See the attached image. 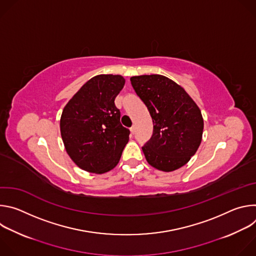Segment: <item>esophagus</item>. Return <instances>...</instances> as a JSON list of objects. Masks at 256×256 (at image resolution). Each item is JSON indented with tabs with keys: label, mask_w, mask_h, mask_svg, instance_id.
I'll return each mask as SVG.
<instances>
[{
	"label": "esophagus",
	"mask_w": 256,
	"mask_h": 256,
	"mask_svg": "<svg viewBox=\"0 0 256 256\" xmlns=\"http://www.w3.org/2000/svg\"><path fill=\"white\" fill-rule=\"evenodd\" d=\"M130 132L134 134V132H136V126H132L130 128Z\"/></svg>",
	"instance_id": "esophagus-1"
}]
</instances>
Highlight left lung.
<instances>
[{"mask_svg":"<svg viewBox=\"0 0 256 256\" xmlns=\"http://www.w3.org/2000/svg\"><path fill=\"white\" fill-rule=\"evenodd\" d=\"M130 82L153 120V134L142 147L146 160L165 172L186 165L202 142L198 106L184 88L162 75L134 76Z\"/></svg>","mask_w":256,"mask_h":256,"instance_id":"left-lung-1","label":"left lung"}]
</instances>
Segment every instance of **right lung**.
Instances as JSON below:
<instances>
[{"instance_id": "obj_1", "label": "right lung", "mask_w": 256, "mask_h": 256, "mask_svg": "<svg viewBox=\"0 0 256 256\" xmlns=\"http://www.w3.org/2000/svg\"><path fill=\"white\" fill-rule=\"evenodd\" d=\"M120 75L90 79L64 106L60 134L70 159L81 169L104 173L114 168L128 142L114 100L124 86Z\"/></svg>"}]
</instances>
